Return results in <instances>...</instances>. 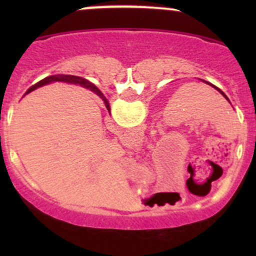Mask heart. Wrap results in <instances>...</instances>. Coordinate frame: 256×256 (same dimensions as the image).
I'll use <instances>...</instances> for the list:
<instances>
[{
  "label": "heart",
  "instance_id": "obj_1",
  "mask_svg": "<svg viewBox=\"0 0 256 256\" xmlns=\"http://www.w3.org/2000/svg\"><path fill=\"white\" fill-rule=\"evenodd\" d=\"M188 90H190V88H188Z\"/></svg>",
  "mask_w": 256,
  "mask_h": 256
}]
</instances>
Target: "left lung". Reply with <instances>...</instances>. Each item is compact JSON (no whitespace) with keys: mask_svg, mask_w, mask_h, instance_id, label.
Here are the masks:
<instances>
[{"mask_svg":"<svg viewBox=\"0 0 256 256\" xmlns=\"http://www.w3.org/2000/svg\"><path fill=\"white\" fill-rule=\"evenodd\" d=\"M204 82H205V80H204ZM206 82V84H208V85H211V86L213 87V88H216V90H218V92H219L220 94H222V96H225V99H226L227 101H230V99H228V98H227V96H226V94H225V93H224L222 90H220V88H218V87H216V86H214V85H212V84H210L208 82Z\"/></svg>","mask_w":256,"mask_h":256,"instance_id":"8db88e82","label":"left lung"}]
</instances>
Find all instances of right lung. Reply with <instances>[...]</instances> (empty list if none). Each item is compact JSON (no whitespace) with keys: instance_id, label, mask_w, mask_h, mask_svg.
<instances>
[{"instance_id":"obj_1","label":"right lung","mask_w":256,"mask_h":256,"mask_svg":"<svg viewBox=\"0 0 256 256\" xmlns=\"http://www.w3.org/2000/svg\"><path fill=\"white\" fill-rule=\"evenodd\" d=\"M72 82V84H79V85H82L84 87H86V88H90L92 92H94L96 94H98L101 99L104 101V104H106V108L107 110H110V104H108V101L106 100V98L104 96V94L100 92V90L98 88L93 85L92 82H90L88 80L82 78V76H68V74H57V76H46V78H44L43 80H40V82H38L37 84H34V86H31L29 90H26V93H30L32 92L34 90L38 88V87H42L44 85H48V84L50 82Z\"/></svg>"}]
</instances>
